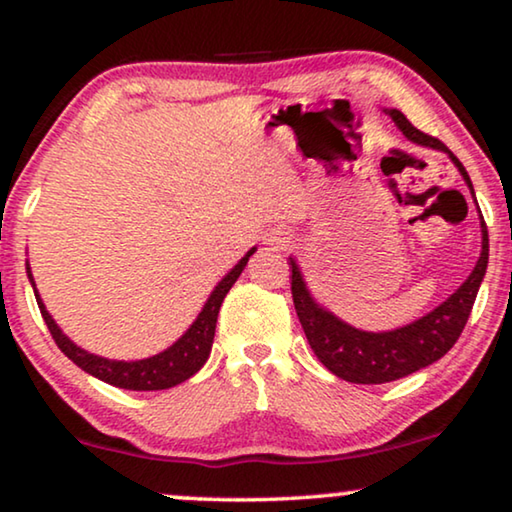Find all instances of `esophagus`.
Returning <instances> with one entry per match:
<instances>
[{"mask_svg": "<svg viewBox=\"0 0 512 512\" xmlns=\"http://www.w3.org/2000/svg\"><path fill=\"white\" fill-rule=\"evenodd\" d=\"M268 242L277 244V247H286V244L291 242V235L286 233V230H282V228H277V230H270V235H268Z\"/></svg>", "mask_w": 512, "mask_h": 512, "instance_id": "esophagus-1", "label": "esophagus"}]
</instances>
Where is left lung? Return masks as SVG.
Masks as SVG:
<instances>
[{"mask_svg":"<svg viewBox=\"0 0 512 512\" xmlns=\"http://www.w3.org/2000/svg\"><path fill=\"white\" fill-rule=\"evenodd\" d=\"M389 114L410 142L445 151L452 158V163L459 167L468 188L473 191L466 167L459 163V158L440 139L417 130L398 109H391ZM487 261L489 237L485 221H482V254L475 263L471 277L426 317L389 333L359 331V328H352L345 321L333 317L331 312H326L324 307H319L312 300L310 291H307L303 275H300V268L293 258L291 296L312 352L333 375L354 384H384L401 380V377L415 373L419 368L431 366L433 361L450 352L454 342L459 340L461 331H464L468 317H471L475 296H478L480 282L487 272Z\"/></svg>","mask_w":512,"mask_h":512,"instance_id":"obj_1","label":"left lung"}]
</instances>
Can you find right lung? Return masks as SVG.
Masks as SVG:
<instances>
[{"label":"right lung","instance_id":"right-lung-1","mask_svg":"<svg viewBox=\"0 0 512 512\" xmlns=\"http://www.w3.org/2000/svg\"><path fill=\"white\" fill-rule=\"evenodd\" d=\"M254 251L256 249L247 251V256H244L242 261L221 279L219 286L212 291V296H209L205 307H202L198 319L193 321V326L188 328V331L181 335L170 349H165V352L142 361H109V359H102V356L83 352L81 347H76L74 342L60 331L51 314L46 312L37 289H34V296H37L41 317H44L55 345H58L60 352H65L67 359H72L81 370H86V373L97 377V380L114 384L118 389H130V391L170 389V387H177L181 382H186L188 377H193L202 366H205V361L209 359V352H212L216 317H219L223 298H226V293L230 289H233V284L237 282V277L242 275L244 265H247L249 256L254 254ZM27 277H30V282L34 286L30 265H27Z\"/></svg>","mask_w":512,"mask_h":512}]
</instances>
